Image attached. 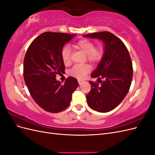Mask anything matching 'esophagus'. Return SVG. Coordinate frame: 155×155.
<instances>
[{"instance_id": "34e87169", "label": "esophagus", "mask_w": 155, "mask_h": 155, "mask_svg": "<svg viewBox=\"0 0 155 155\" xmlns=\"http://www.w3.org/2000/svg\"><path fill=\"white\" fill-rule=\"evenodd\" d=\"M83 82V80H81V79H78V83L79 84V85H80V84H81Z\"/></svg>"}]
</instances>
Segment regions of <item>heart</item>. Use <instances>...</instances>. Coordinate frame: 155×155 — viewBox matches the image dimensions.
<instances>
[{
  "label": "heart",
  "mask_w": 155,
  "mask_h": 155,
  "mask_svg": "<svg viewBox=\"0 0 155 155\" xmlns=\"http://www.w3.org/2000/svg\"><path fill=\"white\" fill-rule=\"evenodd\" d=\"M95 46V43L93 41L87 39L79 40L73 45L75 48L85 54L87 60L93 64L100 62L105 54L104 48L102 46ZM61 56L65 65H69L71 63V51L68 46H64L63 48ZM90 70V67L87 64H76L69 70L68 74L77 78H83L88 73Z\"/></svg>",
  "instance_id": "b5f03b06"
}]
</instances>
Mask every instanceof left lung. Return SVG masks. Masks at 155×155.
<instances>
[{
  "instance_id": "obj_1",
  "label": "left lung",
  "mask_w": 155,
  "mask_h": 155,
  "mask_svg": "<svg viewBox=\"0 0 155 155\" xmlns=\"http://www.w3.org/2000/svg\"><path fill=\"white\" fill-rule=\"evenodd\" d=\"M84 37L100 39L105 45L104 58L91 74L98 78V83L89 81L91 89L87 95V104L97 112H109L129 92L133 75L132 61L122 41L110 32L93 33Z\"/></svg>"
}]
</instances>
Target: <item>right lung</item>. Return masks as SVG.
I'll use <instances>...</instances> for the list:
<instances>
[{"mask_svg":"<svg viewBox=\"0 0 155 155\" xmlns=\"http://www.w3.org/2000/svg\"><path fill=\"white\" fill-rule=\"evenodd\" d=\"M75 35L46 31L31 42L23 63V75L33 99L45 110L57 113L70 105L78 80L68 77L64 84L56 80V75L64 72L61 52L63 46Z\"/></svg>","mask_w":155,"mask_h":155,"instance_id":"1","label":"right lung"}]
</instances>
